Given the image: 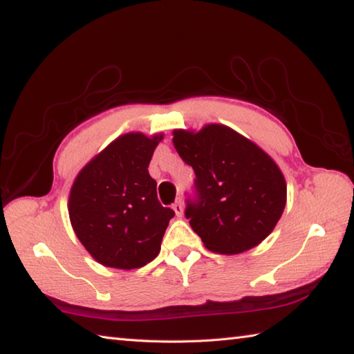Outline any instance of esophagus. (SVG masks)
<instances>
[{"label":"esophagus","mask_w":354,"mask_h":354,"mask_svg":"<svg viewBox=\"0 0 354 354\" xmlns=\"http://www.w3.org/2000/svg\"><path fill=\"white\" fill-rule=\"evenodd\" d=\"M173 209H175V213H176L178 217H183L184 207H183V202L181 201H176L175 204H173Z\"/></svg>","instance_id":"esophagus-1"}]
</instances>
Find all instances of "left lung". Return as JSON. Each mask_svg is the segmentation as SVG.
Returning <instances> with one entry per match:
<instances>
[{
    "label": "left lung",
    "instance_id": "8db88e82",
    "mask_svg": "<svg viewBox=\"0 0 354 354\" xmlns=\"http://www.w3.org/2000/svg\"><path fill=\"white\" fill-rule=\"evenodd\" d=\"M173 145L196 175L198 201L185 217L207 250L240 254L274 231L286 207L284 176L255 142L225 124L173 131Z\"/></svg>",
    "mask_w": 354,
    "mask_h": 354
}]
</instances>
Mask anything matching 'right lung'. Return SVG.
I'll return each instance as SVG.
<instances>
[{"mask_svg": "<svg viewBox=\"0 0 354 354\" xmlns=\"http://www.w3.org/2000/svg\"><path fill=\"white\" fill-rule=\"evenodd\" d=\"M162 138V133L120 135L74 179L68 199L71 227L103 266L137 269L160 254L175 212L160 204L147 167Z\"/></svg>", "mask_w": 354, "mask_h": 354, "instance_id": "add662e5", "label": "right lung"}]
</instances>
